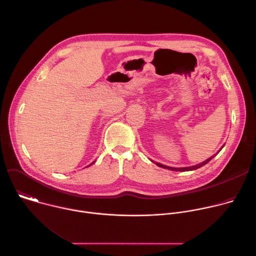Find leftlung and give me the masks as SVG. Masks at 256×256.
<instances>
[{"instance_id": "left-lung-1", "label": "left lung", "mask_w": 256, "mask_h": 256, "mask_svg": "<svg viewBox=\"0 0 256 256\" xmlns=\"http://www.w3.org/2000/svg\"><path fill=\"white\" fill-rule=\"evenodd\" d=\"M224 147V146H223ZM222 147V148H223ZM214 158V156H212L210 158H208V160H206V161H204V162H202V163H200V164H198V165H194V166H192V167H184V168H173V167H169V166H165V165H162V164H160V163H155L157 166H159V167H162V168H166V169H169V170H173V171H190V170H196V169H198V168H200V167H202L204 165H206V163H208L212 159Z\"/></svg>"}]
</instances>
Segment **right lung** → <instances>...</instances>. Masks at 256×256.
Instances as JSON below:
<instances>
[{
	"mask_svg": "<svg viewBox=\"0 0 256 256\" xmlns=\"http://www.w3.org/2000/svg\"><path fill=\"white\" fill-rule=\"evenodd\" d=\"M89 166H90V165H89Z\"/></svg>",
	"mask_w": 256,
	"mask_h": 256,
	"instance_id": "obj_1",
	"label": "right lung"
}]
</instances>
